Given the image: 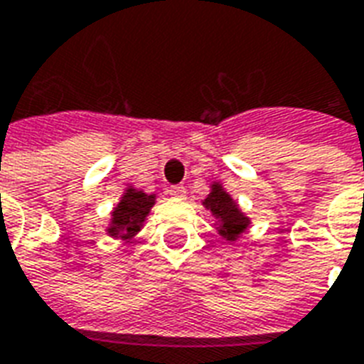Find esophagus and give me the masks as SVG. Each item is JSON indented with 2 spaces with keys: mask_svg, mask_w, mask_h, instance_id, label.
Returning <instances> with one entry per match:
<instances>
[{
  "mask_svg": "<svg viewBox=\"0 0 364 364\" xmlns=\"http://www.w3.org/2000/svg\"><path fill=\"white\" fill-rule=\"evenodd\" d=\"M168 196L174 197V199H184L186 196L184 186H171V188H168Z\"/></svg>",
  "mask_w": 364,
  "mask_h": 364,
  "instance_id": "obj_1",
  "label": "esophagus"
}]
</instances>
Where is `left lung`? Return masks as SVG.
<instances>
[{"label":"left lung","instance_id":"obj_1","mask_svg":"<svg viewBox=\"0 0 364 364\" xmlns=\"http://www.w3.org/2000/svg\"><path fill=\"white\" fill-rule=\"evenodd\" d=\"M208 188V196L203 199L201 205L213 214L218 235L228 243H237L243 233H247L252 220L243 213V208L239 207V203L222 182H213Z\"/></svg>","mask_w":364,"mask_h":364}]
</instances>
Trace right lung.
I'll use <instances>...</instances> for the list:
<instances>
[{
  "label": "right lung",
  "mask_w": 364,
  "mask_h": 364,
  "mask_svg": "<svg viewBox=\"0 0 364 364\" xmlns=\"http://www.w3.org/2000/svg\"><path fill=\"white\" fill-rule=\"evenodd\" d=\"M156 201L157 193H146L140 188L127 186L119 201L109 210L106 235L112 239H119L121 243H131L148 220Z\"/></svg>",
  "instance_id": "add662e5"
}]
</instances>
